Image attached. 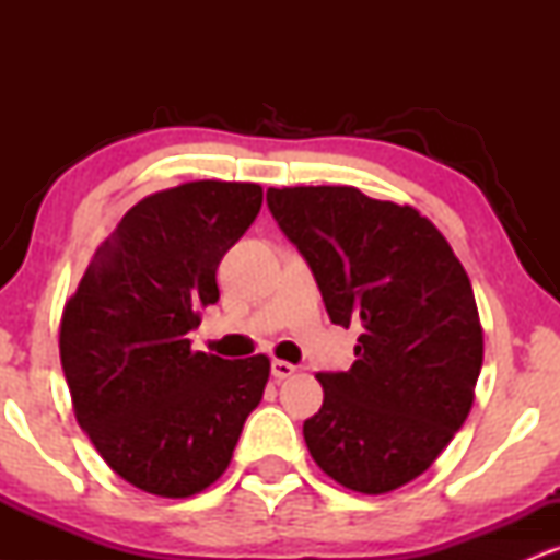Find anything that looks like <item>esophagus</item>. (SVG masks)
Returning <instances> with one entry per match:
<instances>
[{"label": "esophagus", "instance_id": "34e87169", "mask_svg": "<svg viewBox=\"0 0 560 560\" xmlns=\"http://www.w3.org/2000/svg\"><path fill=\"white\" fill-rule=\"evenodd\" d=\"M294 365L292 363H287V361H279V358H276V361L271 363V374H273V378L276 382H284V378H289L294 374Z\"/></svg>", "mask_w": 560, "mask_h": 560}]
</instances>
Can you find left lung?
Wrapping results in <instances>:
<instances>
[{
  "label": "left lung",
  "instance_id": "8db88e82",
  "mask_svg": "<svg viewBox=\"0 0 560 560\" xmlns=\"http://www.w3.org/2000/svg\"><path fill=\"white\" fill-rule=\"evenodd\" d=\"M266 199L329 318L361 326L352 369L316 376L324 405L302 427L305 445L347 490H397L440 458L471 410L485 334L468 273L410 205L355 186H284Z\"/></svg>",
  "mask_w": 560,
  "mask_h": 560
}]
</instances>
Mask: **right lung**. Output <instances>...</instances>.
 <instances>
[{"mask_svg": "<svg viewBox=\"0 0 560 560\" xmlns=\"http://www.w3.org/2000/svg\"><path fill=\"white\" fill-rule=\"evenodd\" d=\"M262 189L189 182L133 205L96 247L60 320L73 413L105 464L139 490L189 498L226 471L271 361L195 352L215 271L260 213Z\"/></svg>", "mask_w": 560, "mask_h": 560, "instance_id": "obj_1", "label": "right lung"}]
</instances>
